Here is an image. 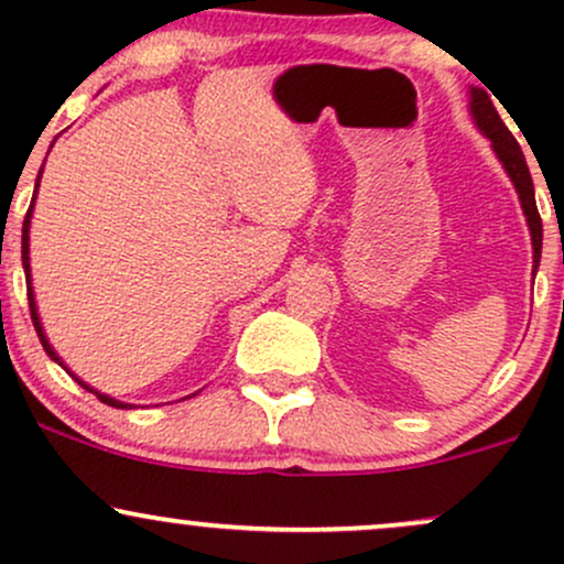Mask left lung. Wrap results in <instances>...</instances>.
<instances>
[{
    "label": "left lung",
    "instance_id": "8db88e82",
    "mask_svg": "<svg viewBox=\"0 0 564 564\" xmlns=\"http://www.w3.org/2000/svg\"><path fill=\"white\" fill-rule=\"evenodd\" d=\"M471 116H475L477 127L488 134L490 142H494L496 156L501 159L503 170L509 172L511 183H514L517 193H520L522 209H525L528 225H530V236H533V262L539 268L541 262V241H543V225H541V215L539 206H535V193H533V180H530V170L525 164V156H522L520 142L514 140V134L509 132L507 124L501 121V116L490 102V97L485 89H471Z\"/></svg>",
    "mask_w": 564,
    "mask_h": 564
}]
</instances>
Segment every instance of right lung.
Masks as SVG:
<instances>
[{
	"label": "right lung",
	"mask_w": 564,
	"mask_h": 564,
	"mask_svg": "<svg viewBox=\"0 0 564 564\" xmlns=\"http://www.w3.org/2000/svg\"><path fill=\"white\" fill-rule=\"evenodd\" d=\"M36 187H39V183H36ZM31 209H34V200H31L29 212H25V219H23V270H25V289H29V310H31V321H34V328H36V334H39V341H42L44 352H47L50 358H53V360H57V364H61V358H57L55 349L50 347L47 336H44V332H42V323H39V315H36L34 291H31V270H29V225H31ZM61 366H63V364H61ZM70 377H74V373H70ZM74 379H76V377H74ZM76 381H79V379H76ZM79 384L84 387V390H89V387L84 384V381H79ZM89 392H95V390H89ZM95 394H97V398L102 400V403H108V405H113V408H127L124 403H119V400L108 398V394H100V392H95Z\"/></svg>",
	"instance_id": "obj_1"
}]
</instances>
